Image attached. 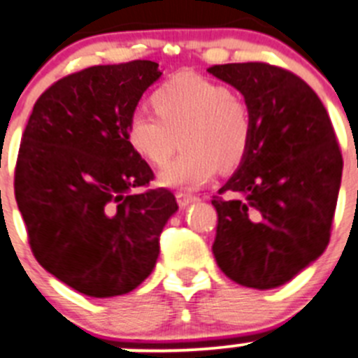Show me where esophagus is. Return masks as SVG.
<instances>
[{
  "label": "esophagus",
  "instance_id": "1",
  "mask_svg": "<svg viewBox=\"0 0 358 358\" xmlns=\"http://www.w3.org/2000/svg\"><path fill=\"white\" fill-rule=\"evenodd\" d=\"M176 200H177V203H179V207H188V206H192V203H195L199 199L193 195H186V193H177Z\"/></svg>",
  "mask_w": 358,
  "mask_h": 358
}]
</instances>
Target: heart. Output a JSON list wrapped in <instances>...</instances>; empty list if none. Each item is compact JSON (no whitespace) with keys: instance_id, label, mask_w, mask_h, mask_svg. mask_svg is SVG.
<instances>
[{"instance_id":"heart-1","label":"heart","mask_w":358,"mask_h":358,"mask_svg":"<svg viewBox=\"0 0 358 358\" xmlns=\"http://www.w3.org/2000/svg\"><path fill=\"white\" fill-rule=\"evenodd\" d=\"M155 115L135 114L126 128L131 151L162 169L179 148V158L159 172L162 186L196 189L216 176L230 173L246 159L253 135L246 105L227 86L200 75L177 73L149 98Z\"/></svg>"}]
</instances>
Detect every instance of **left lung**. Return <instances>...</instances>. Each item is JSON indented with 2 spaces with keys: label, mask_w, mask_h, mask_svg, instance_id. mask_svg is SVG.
I'll return each instance as SVG.
<instances>
[{
  "label": "left lung",
  "mask_w": 358,
  "mask_h": 358,
  "mask_svg": "<svg viewBox=\"0 0 358 358\" xmlns=\"http://www.w3.org/2000/svg\"><path fill=\"white\" fill-rule=\"evenodd\" d=\"M236 87L253 135L243 165L214 196L213 253L228 278L271 290L325 251L341 186L343 156L322 100L292 71L267 63L210 66Z\"/></svg>",
  "instance_id": "obj_1"
}]
</instances>
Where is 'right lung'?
I'll list each match as a JSON object with an SVG mask.
<instances>
[{
  "mask_svg": "<svg viewBox=\"0 0 358 358\" xmlns=\"http://www.w3.org/2000/svg\"><path fill=\"white\" fill-rule=\"evenodd\" d=\"M162 77L148 59L63 77L36 100L15 166V200L38 264L87 297L135 290L155 268L176 213L169 189L131 151L126 128Z\"/></svg>",
  "mask_w": 358,
  "mask_h": 358,
  "instance_id": "add662e5",
  "label": "right lung"
}]
</instances>
